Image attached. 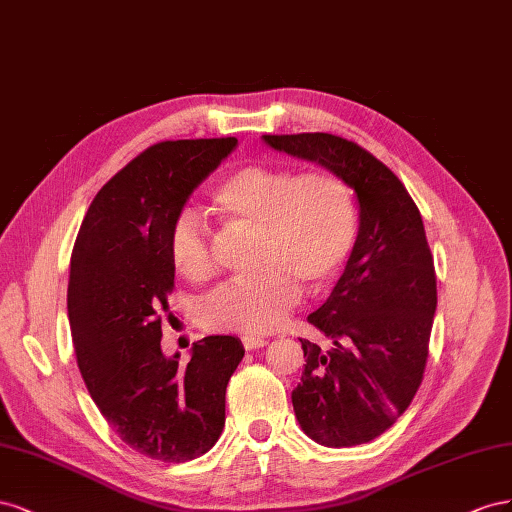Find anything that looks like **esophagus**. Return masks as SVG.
Returning <instances> with one entry per match:
<instances>
[{
  "instance_id": "1",
  "label": "esophagus",
  "mask_w": 512,
  "mask_h": 512,
  "mask_svg": "<svg viewBox=\"0 0 512 512\" xmlns=\"http://www.w3.org/2000/svg\"><path fill=\"white\" fill-rule=\"evenodd\" d=\"M242 345H244V349H248V352H253V349L268 345V341L259 339V337H242Z\"/></svg>"
}]
</instances>
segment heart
<instances>
[{
  "instance_id": "1",
  "label": "heart",
  "mask_w": 512,
  "mask_h": 512,
  "mask_svg": "<svg viewBox=\"0 0 512 512\" xmlns=\"http://www.w3.org/2000/svg\"><path fill=\"white\" fill-rule=\"evenodd\" d=\"M212 206L229 227H253L255 266L248 279L225 283L199 304L208 330L266 334L300 300V283L317 289L352 255L360 216L352 188L328 169L244 165L214 188ZM173 270L191 283L216 270L212 238L201 218L182 212L169 231Z\"/></svg>"
}]
</instances>
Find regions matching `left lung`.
Masks as SVG:
<instances>
[{
	"label": "left lung",
	"instance_id": "obj_1",
	"mask_svg": "<svg viewBox=\"0 0 512 512\" xmlns=\"http://www.w3.org/2000/svg\"><path fill=\"white\" fill-rule=\"evenodd\" d=\"M264 141L339 173L356 193V246L328 300L309 315L330 345L300 339L306 364L291 403L311 440L367 444L410 407L425 375L437 285L422 216L397 175L354 141L328 133Z\"/></svg>",
	"mask_w": 512,
	"mask_h": 512
}]
</instances>
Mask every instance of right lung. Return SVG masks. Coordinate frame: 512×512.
I'll use <instances>...</instances> for the list:
<instances>
[{"mask_svg": "<svg viewBox=\"0 0 512 512\" xmlns=\"http://www.w3.org/2000/svg\"><path fill=\"white\" fill-rule=\"evenodd\" d=\"M238 145L236 137L150 145L87 210L70 257L68 319L83 382L100 414L139 455L197 459L225 427V390L244 347L193 343L191 362L160 349L173 291L169 231L186 199Z\"/></svg>", "mask_w": 512, "mask_h": 512, "instance_id": "right-lung-1", "label": "right lung"}]
</instances>
